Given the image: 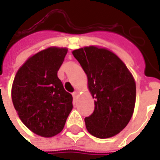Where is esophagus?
<instances>
[{
  "instance_id": "esophagus-1",
  "label": "esophagus",
  "mask_w": 160,
  "mask_h": 160,
  "mask_svg": "<svg viewBox=\"0 0 160 160\" xmlns=\"http://www.w3.org/2000/svg\"><path fill=\"white\" fill-rule=\"evenodd\" d=\"M72 95H73V98H74V102H76L77 100V97H78V93H77V92H74L72 93Z\"/></svg>"
}]
</instances>
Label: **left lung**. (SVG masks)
<instances>
[{
    "mask_svg": "<svg viewBox=\"0 0 160 160\" xmlns=\"http://www.w3.org/2000/svg\"><path fill=\"white\" fill-rule=\"evenodd\" d=\"M85 72L94 111L84 118L87 131L97 138L119 133L132 118L136 85L126 64L106 48L86 46L72 52Z\"/></svg>",
    "mask_w": 160,
    "mask_h": 160,
    "instance_id": "obj_1",
    "label": "left lung"
}]
</instances>
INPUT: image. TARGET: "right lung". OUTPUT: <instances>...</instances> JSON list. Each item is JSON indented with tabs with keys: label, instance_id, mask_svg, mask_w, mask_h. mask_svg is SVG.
<instances>
[{
	"label": "right lung",
	"instance_id": "1",
	"mask_svg": "<svg viewBox=\"0 0 160 160\" xmlns=\"http://www.w3.org/2000/svg\"><path fill=\"white\" fill-rule=\"evenodd\" d=\"M67 48L49 47L35 53L16 74L11 98L16 111L29 130L50 138L63 130L73 108V98L58 79Z\"/></svg>",
	"mask_w": 160,
	"mask_h": 160
}]
</instances>
